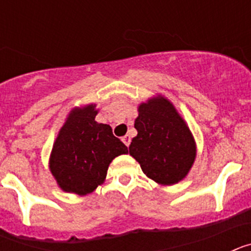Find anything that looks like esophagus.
Returning <instances> with one entry per match:
<instances>
[{
  "label": "esophagus",
  "instance_id": "obj_1",
  "mask_svg": "<svg viewBox=\"0 0 251 251\" xmlns=\"http://www.w3.org/2000/svg\"><path fill=\"white\" fill-rule=\"evenodd\" d=\"M122 141H123V143L127 146V147L130 145V137L128 136V134H126L124 137H122Z\"/></svg>",
  "mask_w": 251,
  "mask_h": 251
}]
</instances>
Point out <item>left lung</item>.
Here are the masks:
<instances>
[{"label": "left lung", "instance_id": "obj_1", "mask_svg": "<svg viewBox=\"0 0 251 251\" xmlns=\"http://www.w3.org/2000/svg\"><path fill=\"white\" fill-rule=\"evenodd\" d=\"M134 128L138 133L130 142L129 154L143 174L163 186L182 181L194 166L197 150L191 130L174 104L163 95L141 103Z\"/></svg>", "mask_w": 251, "mask_h": 251}]
</instances>
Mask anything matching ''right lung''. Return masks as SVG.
<instances>
[{
	"label": "right lung",
	"instance_id": "1",
	"mask_svg": "<svg viewBox=\"0 0 251 251\" xmlns=\"http://www.w3.org/2000/svg\"><path fill=\"white\" fill-rule=\"evenodd\" d=\"M97 114V104L75 106L57 133L49 168L63 191L90 194L105 181L110 162L128 153L109 124L95 121Z\"/></svg>",
	"mask_w": 251,
	"mask_h": 251
}]
</instances>
